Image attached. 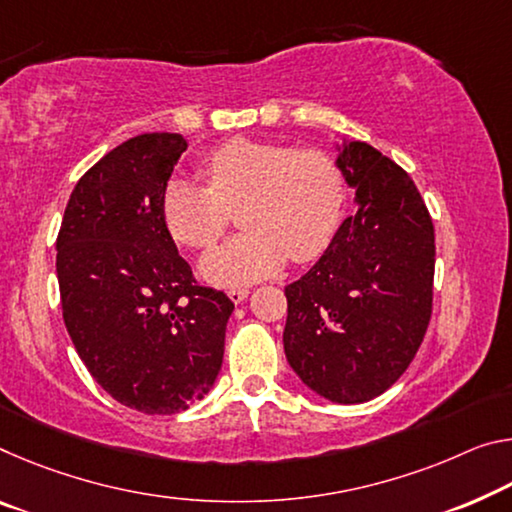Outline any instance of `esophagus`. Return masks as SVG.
Returning a JSON list of instances; mask_svg holds the SVG:
<instances>
[{"instance_id":"obj_1","label":"esophagus","mask_w":512,"mask_h":512,"mask_svg":"<svg viewBox=\"0 0 512 512\" xmlns=\"http://www.w3.org/2000/svg\"><path fill=\"white\" fill-rule=\"evenodd\" d=\"M227 296H230L232 298V303H243V300H246L248 298V289H243V287H239V289H230V291H227Z\"/></svg>"}]
</instances>
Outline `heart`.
Wrapping results in <instances>:
<instances>
[{"label": "heart", "instance_id": "heart-1", "mask_svg": "<svg viewBox=\"0 0 512 512\" xmlns=\"http://www.w3.org/2000/svg\"><path fill=\"white\" fill-rule=\"evenodd\" d=\"M207 186L170 180L161 196L168 232L186 248L207 250L241 207V237L202 259L200 271L221 287L262 280L291 257H321L344 216L346 180L332 154L319 148L234 139L202 159Z\"/></svg>", "mask_w": 512, "mask_h": 512}]
</instances>
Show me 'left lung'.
I'll use <instances>...</instances> for the list:
<instances>
[{"instance_id":"left-lung-1","label":"left lung","mask_w":512,"mask_h":512,"mask_svg":"<svg viewBox=\"0 0 512 512\" xmlns=\"http://www.w3.org/2000/svg\"><path fill=\"white\" fill-rule=\"evenodd\" d=\"M348 216L303 278L285 287V353L323 399L364 403L403 376L433 314L435 227L415 182L369 143L337 159Z\"/></svg>"}]
</instances>
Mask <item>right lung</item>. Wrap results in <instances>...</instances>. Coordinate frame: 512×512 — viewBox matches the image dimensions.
I'll return each instance as SVG.
<instances>
[{
    "mask_svg": "<svg viewBox=\"0 0 512 512\" xmlns=\"http://www.w3.org/2000/svg\"><path fill=\"white\" fill-rule=\"evenodd\" d=\"M182 134L125 141L81 175L56 237L63 321L81 362L118 403L175 415L223 364L234 303L177 253L161 196Z\"/></svg>",
    "mask_w": 512,
    "mask_h": 512,
    "instance_id": "add662e5",
    "label": "right lung"
}]
</instances>
